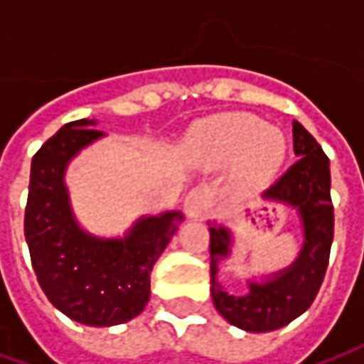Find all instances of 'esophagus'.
I'll list each match as a JSON object with an SVG mask.
<instances>
[{
    "instance_id": "1",
    "label": "esophagus",
    "mask_w": 364,
    "mask_h": 364,
    "mask_svg": "<svg viewBox=\"0 0 364 364\" xmlns=\"http://www.w3.org/2000/svg\"><path fill=\"white\" fill-rule=\"evenodd\" d=\"M206 205H208V193L205 189H193L185 198V213L189 218H203V214L206 210Z\"/></svg>"
}]
</instances>
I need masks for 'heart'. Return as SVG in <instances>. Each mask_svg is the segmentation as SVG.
<instances>
[{
    "instance_id": "b5f03b06",
    "label": "heart",
    "mask_w": 364,
    "mask_h": 364,
    "mask_svg": "<svg viewBox=\"0 0 364 364\" xmlns=\"http://www.w3.org/2000/svg\"><path fill=\"white\" fill-rule=\"evenodd\" d=\"M187 150L198 164L222 167L232 161L237 189L265 185L281 169L287 140L279 128L245 112H228L203 120L189 136Z\"/></svg>"
}]
</instances>
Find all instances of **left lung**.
I'll use <instances>...</instances> for the list:
<instances>
[{
    "instance_id": "left-lung-1",
    "label": "left lung",
    "mask_w": 364,
    "mask_h": 364,
    "mask_svg": "<svg viewBox=\"0 0 364 364\" xmlns=\"http://www.w3.org/2000/svg\"><path fill=\"white\" fill-rule=\"evenodd\" d=\"M292 140L298 161L263 193L267 203L289 206L298 214L302 245L289 267L263 277H252L245 294H230L218 281V271L222 261L232 257L234 232L226 224L208 222L214 308L228 323L252 333L284 328L310 308L323 281L333 242L328 156L298 120L292 122Z\"/></svg>"
}]
</instances>
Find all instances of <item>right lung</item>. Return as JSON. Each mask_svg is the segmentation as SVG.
Wrapping results in <instances>:
<instances>
[{"instance_id":"1","label":"right lung","mask_w":364,"mask_h":364,"mask_svg":"<svg viewBox=\"0 0 364 364\" xmlns=\"http://www.w3.org/2000/svg\"><path fill=\"white\" fill-rule=\"evenodd\" d=\"M97 120L68 122L31 164L25 237L36 279L70 320L111 328L130 321L150 300V273L183 222L179 210L140 216L117 237L95 236L77 222L66 185L70 161L105 132Z\"/></svg>"}]
</instances>
